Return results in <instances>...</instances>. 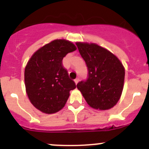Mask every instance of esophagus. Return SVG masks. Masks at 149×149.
I'll return each instance as SVG.
<instances>
[{
    "label": "esophagus",
    "instance_id": "obj_1",
    "mask_svg": "<svg viewBox=\"0 0 149 149\" xmlns=\"http://www.w3.org/2000/svg\"><path fill=\"white\" fill-rule=\"evenodd\" d=\"M79 79H75V80H74L75 84H77L78 83H79Z\"/></svg>",
    "mask_w": 149,
    "mask_h": 149
}]
</instances>
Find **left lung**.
I'll return each mask as SVG.
<instances>
[{
	"mask_svg": "<svg viewBox=\"0 0 149 149\" xmlns=\"http://www.w3.org/2000/svg\"><path fill=\"white\" fill-rule=\"evenodd\" d=\"M88 68V79L77 84L91 107L106 110L120 99L124 86L125 68L118 57L95 43H76Z\"/></svg>",
	"mask_w": 149,
	"mask_h": 149,
	"instance_id": "1",
	"label": "left lung"
}]
</instances>
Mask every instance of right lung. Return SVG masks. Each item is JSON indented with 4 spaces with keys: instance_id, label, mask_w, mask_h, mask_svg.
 I'll list each match as a JSON object with an SVG mask.
<instances>
[{
    "instance_id": "1",
    "label": "right lung",
    "mask_w": 149,
    "mask_h": 149,
    "mask_svg": "<svg viewBox=\"0 0 149 149\" xmlns=\"http://www.w3.org/2000/svg\"><path fill=\"white\" fill-rule=\"evenodd\" d=\"M76 47L66 40H55L37 49L24 70L26 92L31 103L42 112L53 114L65 106L70 91L76 88L63 67L62 61Z\"/></svg>"
}]
</instances>
